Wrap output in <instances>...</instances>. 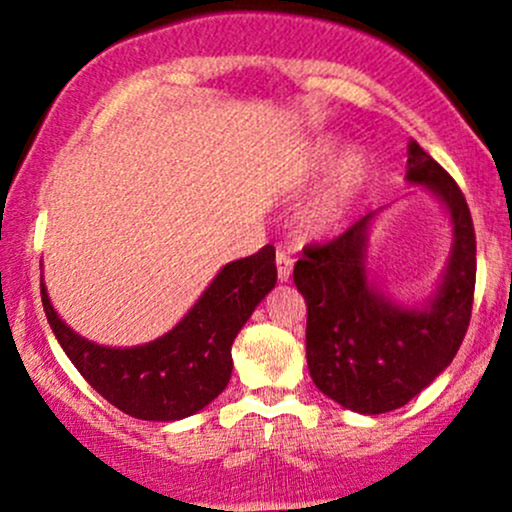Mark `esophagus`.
<instances>
[{
  "instance_id": "34e87169",
  "label": "esophagus",
  "mask_w": 512,
  "mask_h": 512,
  "mask_svg": "<svg viewBox=\"0 0 512 512\" xmlns=\"http://www.w3.org/2000/svg\"><path fill=\"white\" fill-rule=\"evenodd\" d=\"M275 266H278V280H280V283H287V280H290V275H292V258L283 254V251H278V254H275Z\"/></svg>"
}]
</instances>
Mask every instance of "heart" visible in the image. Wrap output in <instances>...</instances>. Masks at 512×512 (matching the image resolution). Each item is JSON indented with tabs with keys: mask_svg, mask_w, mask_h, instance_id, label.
Listing matches in <instances>:
<instances>
[{
	"mask_svg": "<svg viewBox=\"0 0 512 512\" xmlns=\"http://www.w3.org/2000/svg\"><path fill=\"white\" fill-rule=\"evenodd\" d=\"M333 162H336V149L331 145L317 147L314 152L312 166L317 171L331 169ZM367 179V159L363 154L350 152L343 157L341 166L336 171V179L324 193L319 195L317 200L309 203V208L304 210L302 215V227L307 229L309 234H329L331 229L341 225V220L346 217L350 203L355 200L360 188Z\"/></svg>",
	"mask_w": 512,
	"mask_h": 512,
	"instance_id": "heart-1",
	"label": "heart"
}]
</instances>
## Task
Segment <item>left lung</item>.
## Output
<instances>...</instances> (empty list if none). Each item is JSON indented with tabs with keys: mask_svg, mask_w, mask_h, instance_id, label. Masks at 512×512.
<instances>
[{
	"mask_svg": "<svg viewBox=\"0 0 512 512\" xmlns=\"http://www.w3.org/2000/svg\"><path fill=\"white\" fill-rule=\"evenodd\" d=\"M406 181L426 186L452 222V251L438 290L421 307L389 300L367 271L377 212L329 244L307 246L295 285L307 302V365L319 392L355 413L409 404L452 363L472 319L476 237L462 191L433 157L409 142Z\"/></svg>",
	"mask_w": 512,
	"mask_h": 512,
	"instance_id": "left-lung-1",
	"label": "left lung"
}]
</instances>
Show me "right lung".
<instances>
[{"instance_id": "obj_1", "label": "right lung", "mask_w": 512, "mask_h": 512, "mask_svg": "<svg viewBox=\"0 0 512 512\" xmlns=\"http://www.w3.org/2000/svg\"><path fill=\"white\" fill-rule=\"evenodd\" d=\"M278 280L275 249L227 263L169 333L135 348L86 341L57 317L40 280L57 343L108 404L140 421H181L217 399L232 377V343Z\"/></svg>"}]
</instances>
